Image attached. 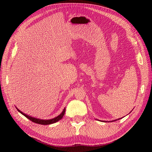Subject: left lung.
Instances as JSON below:
<instances>
[{
    "instance_id": "obj_1",
    "label": "left lung",
    "mask_w": 152,
    "mask_h": 152,
    "mask_svg": "<svg viewBox=\"0 0 152 152\" xmlns=\"http://www.w3.org/2000/svg\"><path fill=\"white\" fill-rule=\"evenodd\" d=\"M118 119H119V118H118Z\"/></svg>"
}]
</instances>
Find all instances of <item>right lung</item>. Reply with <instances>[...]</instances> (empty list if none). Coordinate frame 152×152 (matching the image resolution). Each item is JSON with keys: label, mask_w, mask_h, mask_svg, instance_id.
<instances>
[{"label": "right lung", "mask_w": 152, "mask_h": 152, "mask_svg": "<svg viewBox=\"0 0 152 152\" xmlns=\"http://www.w3.org/2000/svg\"><path fill=\"white\" fill-rule=\"evenodd\" d=\"M16 109L18 112L21 113L22 115H23L25 117H26L27 118H28L29 120L31 121V122H35L36 124H41V125H49V124H54L55 122H57L59 120H61V119L63 118L64 114H65V108L63 109L60 115H59L57 116L56 117H54V118H52V119H48V120H44V119H40V118H37L34 117H31L30 115H28L23 113L18 108H16Z\"/></svg>", "instance_id": "right-lung-1"}]
</instances>
